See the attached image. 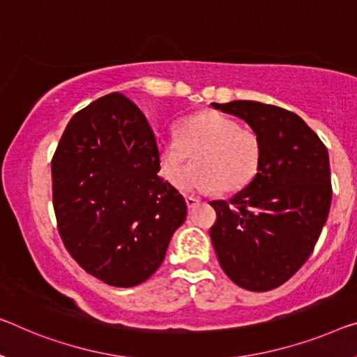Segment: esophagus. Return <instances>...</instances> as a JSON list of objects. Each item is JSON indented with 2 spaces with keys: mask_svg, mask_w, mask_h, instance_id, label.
I'll use <instances>...</instances> for the list:
<instances>
[{
  "mask_svg": "<svg viewBox=\"0 0 357 357\" xmlns=\"http://www.w3.org/2000/svg\"><path fill=\"white\" fill-rule=\"evenodd\" d=\"M185 201H186V206H188V209H195V207L197 206V202H199L193 196H186Z\"/></svg>",
  "mask_w": 357,
  "mask_h": 357,
  "instance_id": "1",
  "label": "esophagus"
}]
</instances>
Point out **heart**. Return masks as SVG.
Returning <instances> with one entry per match:
<instances>
[{
	"mask_svg": "<svg viewBox=\"0 0 357 357\" xmlns=\"http://www.w3.org/2000/svg\"><path fill=\"white\" fill-rule=\"evenodd\" d=\"M190 152L197 166L180 178L178 185L195 193H211L218 186L223 191L238 190L254 177L260 161L257 135L217 112L186 118L178 134L158 139L160 171L167 182H177Z\"/></svg>",
	"mask_w": 357,
	"mask_h": 357,
	"instance_id": "heart-1",
	"label": "heart"
}]
</instances>
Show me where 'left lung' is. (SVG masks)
I'll list each match as a JSON object with an SVG mask.
<instances>
[{"instance_id": "1", "label": "left lung", "mask_w": 357, "mask_h": 357, "mask_svg": "<svg viewBox=\"0 0 357 357\" xmlns=\"http://www.w3.org/2000/svg\"><path fill=\"white\" fill-rule=\"evenodd\" d=\"M244 119L260 144L255 177L229 201H212L211 241L239 287L266 292L308 260L332 201L328 153L298 114L254 100L211 103Z\"/></svg>"}]
</instances>
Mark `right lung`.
<instances>
[{
  "label": "right lung",
  "mask_w": 357,
  "mask_h": 357,
  "mask_svg": "<svg viewBox=\"0 0 357 357\" xmlns=\"http://www.w3.org/2000/svg\"><path fill=\"white\" fill-rule=\"evenodd\" d=\"M52 204L65 248L108 286L145 282L186 217L183 196L158 175L144 113L113 92L70 119L52 162Z\"/></svg>",
  "instance_id": "1"
}]
</instances>
